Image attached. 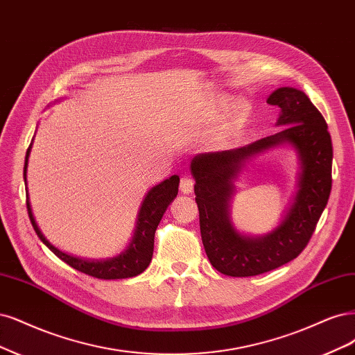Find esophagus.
Returning a JSON list of instances; mask_svg holds the SVG:
<instances>
[{"label": "esophagus", "instance_id": "34e87169", "mask_svg": "<svg viewBox=\"0 0 355 355\" xmlns=\"http://www.w3.org/2000/svg\"><path fill=\"white\" fill-rule=\"evenodd\" d=\"M193 183H195V180L189 175L182 176L180 178V192L191 193L193 191Z\"/></svg>", "mask_w": 355, "mask_h": 355}]
</instances>
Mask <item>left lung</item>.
Returning a JSON list of instances; mask_svg holds the SVG:
<instances>
[{"label": "left lung", "mask_w": 355, "mask_h": 355, "mask_svg": "<svg viewBox=\"0 0 355 355\" xmlns=\"http://www.w3.org/2000/svg\"><path fill=\"white\" fill-rule=\"evenodd\" d=\"M267 104L280 108L277 125L286 128L242 148L201 154L191 163L204 250L216 270L226 276H257L297 259L311 239L332 189V139L322 113L295 88L276 89ZM282 141L295 146L303 166L296 201L272 234L243 237L228 218L233 179L248 156Z\"/></svg>", "instance_id": "8db88e82"}]
</instances>
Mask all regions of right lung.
I'll return each instance as SVG.
<instances>
[{"label":"right lung","instance_id":"right-lung-1","mask_svg":"<svg viewBox=\"0 0 355 355\" xmlns=\"http://www.w3.org/2000/svg\"><path fill=\"white\" fill-rule=\"evenodd\" d=\"M31 146L32 144L28 148L26 158H24V168H23L24 180H26V168H28ZM178 188H179V178L172 176L170 179H166L164 182H162L160 185L154 187L148 193H146V197L139 210L135 235L132 238L130 245L125 252H121L119 257H116V259L107 260V261L80 260V259H76V257L61 252L60 250L53 247L51 243L45 239L42 232L40 230L38 225L35 222L28 193H26V207H28L31 223L36 232V235H38V238L58 257L60 260H63L70 267L76 268V270L96 279H126V277H133L142 273L145 268L150 266L153 259V251H154V236H155L157 226L160 223L163 214L166 213L168 204L172 202L178 195Z\"/></svg>","mask_w":355,"mask_h":355}]
</instances>
